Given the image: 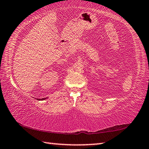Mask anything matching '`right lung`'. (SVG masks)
Returning a JSON list of instances; mask_svg holds the SVG:
<instances>
[{"mask_svg": "<svg viewBox=\"0 0 149 149\" xmlns=\"http://www.w3.org/2000/svg\"><path fill=\"white\" fill-rule=\"evenodd\" d=\"M46 99H47V98H43V99H37L38 100H45Z\"/></svg>", "mask_w": 149, "mask_h": 149, "instance_id": "add662e5", "label": "right lung"}]
</instances>
